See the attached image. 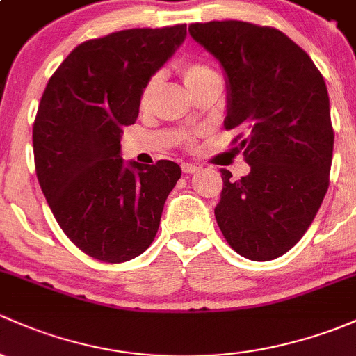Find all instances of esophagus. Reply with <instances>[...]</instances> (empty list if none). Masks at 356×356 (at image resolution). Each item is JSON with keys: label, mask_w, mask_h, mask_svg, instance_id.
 I'll return each mask as SVG.
<instances>
[{"label": "esophagus", "mask_w": 356, "mask_h": 356, "mask_svg": "<svg viewBox=\"0 0 356 356\" xmlns=\"http://www.w3.org/2000/svg\"><path fill=\"white\" fill-rule=\"evenodd\" d=\"M199 170V164H193V163H183L181 164V171L183 173H195V171Z\"/></svg>", "instance_id": "esophagus-1"}]
</instances>
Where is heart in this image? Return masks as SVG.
Returning a JSON list of instances; mask_svg holds the SVG:
<instances>
[{
  "mask_svg": "<svg viewBox=\"0 0 356 356\" xmlns=\"http://www.w3.org/2000/svg\"><path fill=\"white\" fill-rule=\"evenodd\" d=\"M181 76L185 86L190 89V87L197 86V83H202L205 80L214 79V76H219V75L214 72V68H211L205 63H186L181 67ZM157 83H159V79H157V76H152V79L149 80L144 92H142V99H140L142 106L151 104L154 94H156Z\"/></svg>",
  "mask_w": 356,
  "mask_h": 356,
  "instance_id": "heart-1",
  "label": "heart"
}]
</instances>
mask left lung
Masks as SVG:
<instances>
[{
	"mask_svg": "<svg viewBox=\"0 0 356 356\" xmlns=\"http://www.w3.org/2000/svg\"><path fill=\"white\" fill-rule=\"evenodd\" d=\"M188 32L225 72V127L247 134L238 145L250 173L234 181L221 170L216 221L241 257H281L327 192L334 145L327 87L309 54L277 29L225 20Z\"/></svg>",
	"mask_w": 356,
	"mask_h": 356,
	"instance_id": "1",
	"label": "left lung"
}]
</instances>
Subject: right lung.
<instances>
[{
    "instance_id": "add662e5",
    "label": "right lung",
    "mask_w": 356,
    "mask_h": 356,
    "mask_svg": "<svg viewBox=\"0 0 356 356\" xmlns=\"http://www.w3.org/2000/svg\"><path fill=\"white\" fill-rule=\"evenodd\" d=\"M186 25L128 29L76 46L47 82L34 142L35 173L65 234L90 257L118 264L152 243L181 177L173 161L124 163L123 127L142 92L177 53Z\"/></svg>"
}]
</instances>
